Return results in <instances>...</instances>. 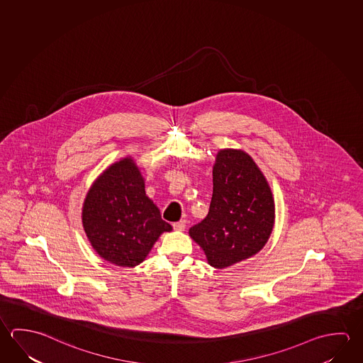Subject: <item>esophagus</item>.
<instances>
[{
    "label": "esophagus",
    "instance_id": "34e87169",
    "mask_svg": "<svg viewBox=\"0 0 363 363\" xmlns=\"http://www.w3.org/2000/svg\"><path fill=\"white\" fill-rule=\"evenodd\" d=\"M173 228L176 229V230H184V228H186V220L173 223Z\"/></svg>",
    "mask_w": 363,
    "mask_h": 363
}]
</instances>
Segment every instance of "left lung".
Segmentation results:
<instances>
[{
    "label": "left lung",
    "mask_w": 363,
    "mask_h": 363,
    "mask_svg": "<svg viewBox=\"0 0 363 363\" xmlns=\"http://www.w3.org/2000/svg\"><path fill=\"white\" fill-rule=\"evenodd\" d=\"M274 218L272 190L252 158L235 149L216 154L209 213L190 228L210 265L224 269L257 254L272 235Z\"/></svg>",
    "instance_id": "8db88e82"
}]
</instances>
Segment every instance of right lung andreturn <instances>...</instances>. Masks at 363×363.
I'll use <instances>...</instances> for the list:
<instances>
[{"label": "right lung", "instance_id": "add662e5", "mask_svg": "<svg viewBox=\"0 0 363 363\" xmlns=\"http://www.w3.org/2000/svg\"><path fill=\"white\" fill-rule=\"evenodd\" d=\"M83 225L96 252L123 267L139 265L160 235L172 230L145 195L144 179L131 158L112 164L90 187Z\"/></svg>", "mask_w": 363, "mask_h": 363}]
</instances>
